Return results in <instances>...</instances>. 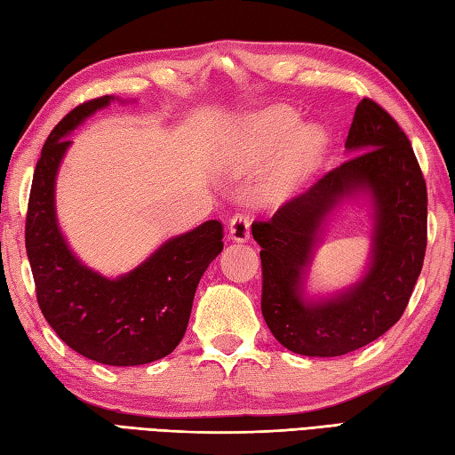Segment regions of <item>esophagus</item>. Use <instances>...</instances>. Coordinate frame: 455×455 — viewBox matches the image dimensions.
I'll list each match as a JSON object with an SVG mask.
<instances>
[{
    "instance_id": "esophagus-1",
    "label": "esophagus",
    "mask_w": 455,
    "mask_h": 455,
    "mask_svg": "<svg viewBox=\"0 0 455 455\" xmlns=\"http://www.w3.org/2000/svg\"><path fill=\"white\" fill-rule=\"evenodd\" d=\"M228 235L230 238L236 240V243H246V240L251 238V220H248V217L243 215V212H238V215L230 219Z\"/></svg>"
}]
</instances>
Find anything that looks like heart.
Masks as SVG:
<instances>
[{"label": "heart", "mask_w": 455, "mask_h": 455, "mask_svg": "<svg viewBox=\"0 0 455 455\" xmlns=\"http://www.w3.org/2000/svg\"><path fill=\"white\" fill-rule=\"evenodd\" d=\"M248 141L256 159L272 156L275 149L290 140L275 172L272 191L286 193L301 175L307 173L317 162L323 148V132L315 126H306L297 132L299 126L298 114L290 108H274L248 120ZM297 133L294 134L292 132ZM294 136L291 137V133Z\"/></svg>", "instance_id": "1"}]
</instances>
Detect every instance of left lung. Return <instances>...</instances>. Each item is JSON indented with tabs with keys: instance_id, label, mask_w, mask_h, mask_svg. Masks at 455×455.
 <instances>
[{
	"instance_id": "1",
	"label": "left lung",
	"mask_w": 455,
	"mask_h": 455,
	"mask_svg": "<svg viewBox=\"0 0 455 455\" xmlns=\"http://www.w3.org/2000/svg\"><path fill=\"white\" fill-rule=\"evenodd\" d=\"M347 157L306 193L252 222L262 246V315L286 349L339 357L387 333L408 306L428 240V193L411 140L385 108L363 98L347 136ZM367 192L376 209L370 270L327 300L303 298V280L324 217L347 196Z\"/></svg>"
}]
</instances>
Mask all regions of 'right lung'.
I'll list each match as a JSON object with an SVG mask.
<instances>
[{"instance_id":"add662e5","label":"right lung","mask_w":455,"mask_h":455,"mask_svg":"<svg viewBox=\"0 0 455 455\" xmlns=\"http://www.w3.org/2000/svg\"><path fill=\"white\" fill-rule=\"evenodd\" d=\"M114 96L76 106L49 133L35 167L25 248L44 319L70 349L112 367H136L172 353L189 323L195 290L222 251V225L207 220L173 236L138 268L110 280L70 252L55 212V180L67 138Z\"/></svg>"}]
</instances>
